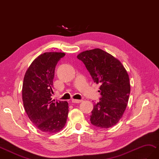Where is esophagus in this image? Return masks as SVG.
Returning <instances> with one entry per match:
<instances>
[{"instance_id":"obj_1","label":"esophagus","mask_w":159,"mask_h":159,"mask_svg":"<svg viewBox=\"0 0 159 159\" xmlns=\"http://www.w3.org/2000/svg\"><path fill=\"white\" fill-rule=\"evenodd\" d=\"M81 102H82V100H80V99H72V102L76 103V104H79V103H80Z\"/></svg>"}]
</instances>
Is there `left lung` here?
Wrapping results in <instances>:
<instances>
[{"instance_id": "8db88e82", "label": "left lung", "mask_w": 159, "mask_h": 159, "mask_svg": "<svg viewBox=\"0 0 159 159\" xmlns=\"http://www.w3.org/2000/svg\"><path fill=\"white\" fill-rule=\"evenodd\" d=\"M85 65L94 83L100 84V100L93 105L92 125L106 129L115 125L123 116L130 93L129 77L121 62L100 49L83 51L77 55Z\"/></svg>"}]
</instances>
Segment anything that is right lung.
Instances as JSON below:
<instances>
[{
    "label": "right lung",
    "instance_id": "1",
    "mask_svg": "<svg viewBox=\"0 0 159 159\" xmlns=\"http://www.w3.org/2000/svg\"><path fill=\"white\" fill-rule=\"evenodd\" d=\"M61 52H46L36 57L25 72L22 86V100L30 120L39 130L55 134L64 127L68 114V103L55 101L53 80Z\"/></svg>",
    "mask_w": 159,
    "mask_h": 159
}]
</instances>
